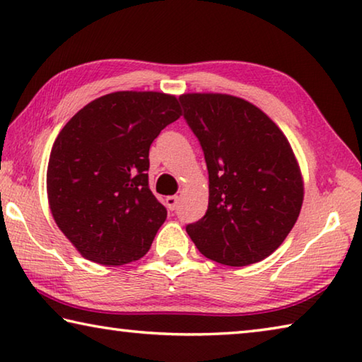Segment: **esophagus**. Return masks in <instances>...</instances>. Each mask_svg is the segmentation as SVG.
<instances>
[{
  "label": "esophagus",
  "instance_id": "1",
  "mask_svg": "<svg viewBox=\"0 0 362 362\" xmlns=\"http://www.w3.org/2000/svg\"><path fill=\"white\" fill-rule=\"evenodd\" d=\"M177 195H168L167 199H165V205H167V209L170 211H175L177 209Z\"/></svg>",
  "mask_w": 362,
  "mask_h": 362
}]
</instances>
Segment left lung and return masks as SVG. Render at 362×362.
<instances>
[{
  "mask_svg": "<svg viewBox=\"0 0 362 362\" xmlns=\"http://www.w3.org/2000/svg\"><path fill=\"white\" fill-rule=\"evenodd\" d=\"M209 170V210L186 230L204 257L247 266L277 250L303 204V177L286 134L242 98L180 96Z\"/></svg>",
  "mask_w": 362,
  "mask_h": 362,
  "instance_id": "left-lung-1",
  "label": "left lung"
}]
</instances>
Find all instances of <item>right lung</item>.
<instances>
[{"mask_svg":"<svg viewBox=\"0 0 362 362\" xmlns=\"http://www.w3.org/2000/svg\"><path fill=\"white\" fill-rule=\"evenodd\" d=\"M180 117L171 94L117 91L91 100L61 129L47 162V202L81 257L120 266L149 252L167 220L149 189V149Z\"/></svg>","mask_w":362,"mask_h":362,"instance_id":"right-lung-1","label":"right lung"}]
</instances>
